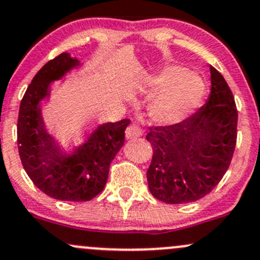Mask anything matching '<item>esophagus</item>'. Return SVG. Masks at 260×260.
Segmentation results:
<instances>
[{
    "mask_svg": "<svg viewBox=\"0 0 260 260\" xmlns=\"http://www.w3.org/2000/svg\"><path fill=\"white\" fill-rule=\"evenodd\" d=\"M143 131L141 129V127L137 123H132L131 125H128V128L125 129V138L127 139H135L141 137Z\"/></svg>",
    "mask_w": 260,
    "mask_h": 260,
    "instance_id": "34e87169",
    "label": "esophagus"
}]
</instances>
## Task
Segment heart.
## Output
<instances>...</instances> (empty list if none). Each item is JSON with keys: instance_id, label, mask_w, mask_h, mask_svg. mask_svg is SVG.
<instances>
[{"instance_id": "obj_1", "label": "heart", "mask_w": 260, "mask_h": 260, "mask_svg": "<svg viewBox=\"0 0 260 260\" xmlns=\"http://www.w3.org/2000/svg\"><path fill=\"white\" fill-rule=\"evenodd\" d=\"M204 92L206 86L199 76L179 66L167 67L154 80L149 118L159 125L178 124L198 108Z\"/></svg>"}]
</instances>
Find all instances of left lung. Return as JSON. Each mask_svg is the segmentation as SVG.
Here are the masks:
<instances>
[{
  "label": "left lung",
  "instance_id": "8db88e82",
  "mask_svg": "<svg viewBox=\"0 0 260 260\" xmlns=\"http://www.w3.org/2000/svg\"><path fill=\"white\" fill-rule=\"evenodd\" d=\"M212 88L206 105L185 121L149 128L153 157L148 188L168 204L196 202L220 182L233 158L238 112L228 83L210 66Z\"/></svg>",
  "mask_w": 260,
  "mask_h": 260
}]
</instances>
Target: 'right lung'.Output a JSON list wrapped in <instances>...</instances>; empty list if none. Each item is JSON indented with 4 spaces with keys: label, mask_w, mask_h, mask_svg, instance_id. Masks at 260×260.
<instances>
[{
    "label": "right lung",
    "mask_w": 260,
    "mask_h": 260,
    "mask_svg": "<svg viewBox=\"0 0 260 260\" xmlns=\"http://www.w3.org/2000/svg\"><path fill=\"white\" fill-rule=\"evenodd\" d=\"M80 61L61 53L35 76L21 101L17 144L22 166L34 184L58 201L86 202L100 194L111 162L124 144L129 119L97 125L86 139L63 151L45 127L41 102L50 95L51 82L61 80Z\"/></svg>",
    "instance_id": "add662e5"
}]
</instances>
